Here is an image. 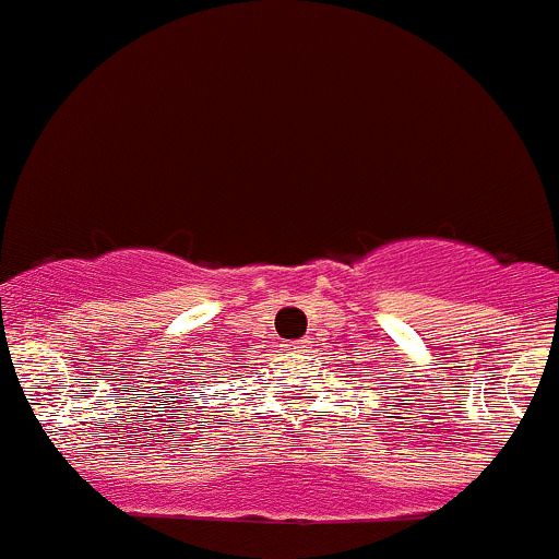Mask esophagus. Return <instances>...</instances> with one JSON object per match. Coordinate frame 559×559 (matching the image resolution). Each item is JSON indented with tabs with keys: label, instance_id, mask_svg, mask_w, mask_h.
Here are the masks:
<instances>
[{
	"label": "esophagus",
	"instance_id": "obj_1",
	"mask_svg": "<svg viewBox=\"0 0 559 559\" xmlns=\"http://www.w3.org/2000/svg\"><path fill=\"white\" fill-rule=\"evenodd\" d=\"M282 349H285L287 354H304V352H309V344H306V341H290V344H285Z\"/></svg>",
	"mask_w": 559,
	"mask_h": 559
}]
</instances>
